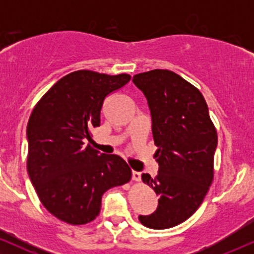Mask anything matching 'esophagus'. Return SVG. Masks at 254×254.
Segmentation results:
<instances>
[{
  "mask_svg": "<svg viewBox=\"0 0 254 254\" xmlns=\"http://www.w3.org/2000/svg\"><path fill=\"white\" fill-rule=\"evenodd\" d=\"M132 179L135 180V182H141V173H139V172L132 171Z\"/></svg>",
  "mask_w": 254,
  "mask_h": 254,
  "instance_id": "1",
  "label": "esophagus"
}]
</instances>
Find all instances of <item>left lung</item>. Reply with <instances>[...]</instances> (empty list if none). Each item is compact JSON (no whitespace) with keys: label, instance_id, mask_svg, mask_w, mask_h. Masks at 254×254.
<instances>
[{"label":"left lung","instance_id":"1","mask_svg":"<svg viewBox=\"0 0 254 254\" xmlns=\"http://www.w3.org/2000/svg\"><path fill=\"white\" fill-rule=\"evenodd\" d=\"M132 81L148 100L159 164L155 178L142 174L160 197L159 205L138 220L151 229L172 228L192 216L208 193L217 132L202 93L176 72L154 69Z\"/></svg>","mask_w":254,"mask_h":254}]
</instances>
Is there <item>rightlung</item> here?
I'll return each mask as SVG.
<instances>
[{
  "label": "right lung",
  "instance_id": "1",
  "mask_svg": "<svg viewBox=\"0 0 254 254\" xmlns=\"http://www.w3.org/2000/svg\"><path fill=\"white\" fill-rule=\"evenodd\" d=\"M127 74L77 70L57 81L38 101L27 124V172L40 202L63 222H92L109 189L129 183L121 156L99 154L90 144L100 127L105 98L130 81Z\"/></svg>",
  "mask_w": 254,
  "mask_h": 254
}]
</instances>
